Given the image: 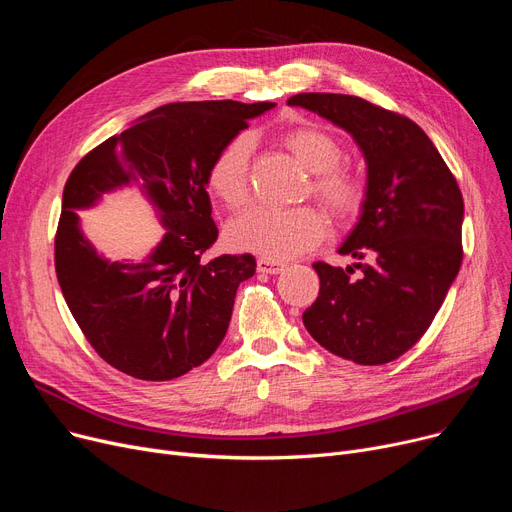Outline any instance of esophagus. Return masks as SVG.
Instances as JSON below:
<instances>
[{
  "label": "esophagus",
  "mask_w": 512,
  "mask_h": 512,
  "mask_svg": "<svg viewBox=\"0 0 512 512\" xmlns=\"http://www.w3.org/2000/svg\"><path fill=\"white\" fill-rule=\"evenodd\" d=\"M257 270L263 272V274H282L286 270V263L284 261H276V259H267V257H261L257 261Z\"/></svg>",
  "instance_id": "esophagus-1"
}]
</instances>
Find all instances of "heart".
I'll return each instance as SVG.
<instances>
[{
	"instance_id": "obj_1",
	"label": "heart",
	"mask_w": 512,
	"mask_h": 512,
	"mask_svg": "<svg viewBox=\"0 0 512 512\" xmlns=\"http://www.w3.org/2000/svg\"><path fill=\"white\" fill-rule=\"evenodd\" d=\"M290 151L315 174L313 191L340 218H351L363 203V184L357 176L338 168L342 147L332 134L319 128H297L284 137ZM255 139L249 132L232 137L215 153L207 184L226 207L238 209L249 199V166ZM328 232L324 215L311 205L276 207L255 205L242 211L228 226V238L240 251L267 259L297 257L324 240Z\"/></svg>"
}]
</instances>
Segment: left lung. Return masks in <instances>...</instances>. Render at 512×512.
<instances>
[{"label": "left lung", "instance_id": "obj_1", "mask_svg": "<svg viewBox=\"0 0 512 512\" xmlns=\"http://www.w3.org/2000/svg\"><path fill=\"white\" fill-rule=\"evenodd\" d=\"M303 107L353 137L367 166L365 199L340 255L367 263H313L319 294L307 332L336 357L384 365L425 334L461 270L463 195L436 145L409 118L361 97L299 93Z\"/></svg>", "mask_w": 512, "mask_h": 512}]
</instances>
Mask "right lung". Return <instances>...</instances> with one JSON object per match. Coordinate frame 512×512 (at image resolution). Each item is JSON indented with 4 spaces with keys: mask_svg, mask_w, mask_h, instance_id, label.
I'll return each mask as SVG.
<instances>
[{
    "mask_svg": "<svg viewBox=\"0 0 512 512\" xmlns=\"http://www.w3.org/2000/svg\"><path fill=\"white\" fill-rule=\"evenodd\" d=\"M276 103H168L78 161L62 197L56 274L91 346L112 367L168 382L205 363L228 332L236 288L255 274L251 253L203 261L218 238L207 195L211 161L249 120ZM137 185L165 236L139 262L92 247L78 210Z\"/></svg>",
    "mask_w": 512,
    "mask_h": 512,
    "instance_id": "obj_1",
    "label": "right lung"
}]
</instances>
